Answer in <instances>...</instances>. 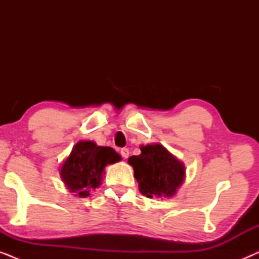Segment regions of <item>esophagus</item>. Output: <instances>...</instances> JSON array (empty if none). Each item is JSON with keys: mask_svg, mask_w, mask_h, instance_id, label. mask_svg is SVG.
<instances>
[{"mask_svg": "<svg viewBox=\"0 0 259 259\" xmlns=\"http://www.w3.org/2000/svg\"><path fill=\"white\" fill-rule=\"evenodd\" d=\"M120 153H121L122 158H125V159H127V158L130 157V150H128V148H126V147L121 148V151H120Z\"/></svg>", "mask_w": 259, "mask_h": 259, "instance_id": "1", "label": "esophagus"}]
</instances>
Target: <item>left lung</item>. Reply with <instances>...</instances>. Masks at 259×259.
Here are the masks:
<instances>
[{
	"label": "left lung",
	"instance_id": "8db88e82",
	"mask_svg": "<svg viewBox=\"0 0 259 259\" xmlns=\"http://www.w3.org/2000/svg\"><path fill=\"white\" fill-rule=\"evenodd\" d=\"M141 153L128 158L139 191L148 198H171L185 180V166L160 144L140 147Z\"/></svg>",
	"mask_w": 259,
	"mask_h": 259
}]
</instances>
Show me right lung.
Wrapping results in <instances>:
<instances>
[{
  "label": "right lung",
  "instance_id": "1",
  "mask_svg": "<svg viewBox=\"0 0 259 259\" xmlns=\"http://www.w3.org/2000/svg\"><path fill=\"white\" fill-rule=\"evenodd\" d=\"M121 157L112 147L98 146L94 141H79L60 168V176L70 192L80 198L90 196L100 186L105 167Z\"/></svg>",
  "mask_w": 259,
  "mask_h": 259
}]
</instances>
